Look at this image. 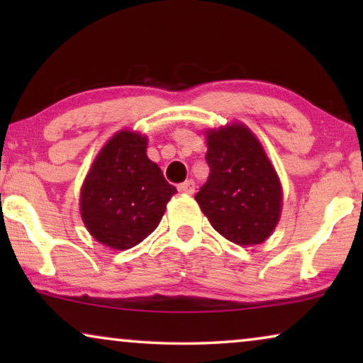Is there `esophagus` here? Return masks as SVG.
Listing matches in <instances>:
<instances>
[{"label": "esophagus", "mask_w": 363, "mask_h": 363, "mask_svg": "<svg viewBox=\"0 0 363 363\" xmlns=\"http://www.w3.org/2000/svg\"><path fill=\"white\" fill-rule=\"evenodd\" d=\"M178 191L183 193V195H193V193H195V182L193 180L183 182L182 185H178Z\"/></svg>", "instance_id": "1"}]
</instances>
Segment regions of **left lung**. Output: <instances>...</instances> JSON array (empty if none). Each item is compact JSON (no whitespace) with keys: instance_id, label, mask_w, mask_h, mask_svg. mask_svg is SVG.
I'll use <instances>...</instances> for the list:
<instances>
[{"instance_id":"left-lung-1","label":"left lung","mask_w":363,"mask_h":363,"mask_svg":"<svg viewBox=\"0 0 363 363\" xmlns=\"http://www.w3.org/2000/svg\"><path fill=\"white\" fill-rule=\"evenodd\" d=\"M210 178L195 195L203 215L228 241L240 246L264 242L282 211V185L274 165L242 122L206 128Z\"/></svg>"}]
</instances>
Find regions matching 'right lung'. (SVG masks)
Here are the masks:
<instances>
[{"label": "right lung", "instance_id": "obj_1", "mask_svg": "<svg viewBox=\"0 0 363 363\" xmlns=\"http://www.w3.org/2000/svg\"><path fill=\"white\" fill-rule=\"evenodd\" d=\"M145 133L122 128L94 158L79 196L84 226L94 240L125 251L157 230L177 193L147 157Z\"/></svg>", "mask_w": 363, "mask_h": 363}]
</instances>
